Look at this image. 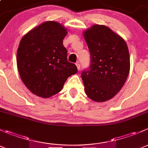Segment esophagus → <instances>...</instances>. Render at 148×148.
I'll use <instances>...</instances> for the list:
<instances>
[{
    "label": "esophagus",
    "instance_id": "esophagus-1",
    "mask_svg": "<svg viewBox=\"0 0 148 148\" xmlns=\"http://www.w3.org/2000/svg\"><path fill=\"white\" fill-rule=\"evenodd\" d=\"M76 66H77V69H78V71H80V64H79V62H77V63H76Z\"/></svg>",
    "mask_w": 148,
    "mask_h": 148
}]
</instances>
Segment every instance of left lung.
Wrapping results in <instances>:
<instances>
[{
  "label": "left lung",
  "mask_w": 148,
  "mask_h": 148,
  "mask_svg": "<svg viewBox=\"0 0 148 148\" xmlns=\"http://www.w3.org/2000/svg\"><path fill=\"white\" fill-rule=\"evenodd\" d=\"M91 55L90 67L82 73L86 95L104 102L114 97L126 82L130 69L125 40L104 25H93L83 32Z\"/></svg>",
  "instance_id": "obj_1"
}]
</instances>
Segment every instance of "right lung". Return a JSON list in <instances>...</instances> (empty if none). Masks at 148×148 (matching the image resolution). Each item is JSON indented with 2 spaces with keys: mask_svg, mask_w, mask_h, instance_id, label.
<instances>
[{
  "mask_svg": "<svg viewBox=\"0 0 148 148\" xmlns=\"http://www.w3.org/2000/svg\"><path fill=\"white\" fill-rule=\"evenodd\" d=\"M67 30L59 23L46 21L21 38L17 51V67L22 82L34 95L49 98L59 93L65 82L77 72L67 60L63 39Z\"/></svg>",
  "mask_w": 148,
  "mask_h": 148,
  "instance_id": "add662e5",
  "label": "right lung"
}]
</instances>
